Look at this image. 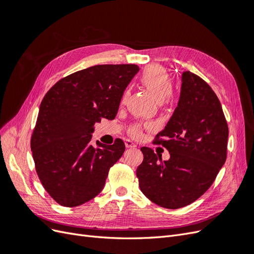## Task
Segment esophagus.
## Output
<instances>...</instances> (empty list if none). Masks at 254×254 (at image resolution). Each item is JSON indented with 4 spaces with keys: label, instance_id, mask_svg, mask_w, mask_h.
I'll return each mask as SVG.
<instances>
[{
    "label": "esophagus",
    "instance_id": "1",
    "mask_svg": "<svg viewBox=\"0 0 254 254\" xmlns=\"http://www.w3.org/2000/svg\"><path fill=\"white\" fill-rule=\"evenodd\" d=\"M125 146H126L127 148H134V147H136V145L132 141H130V140H126L125 141Z\"/></svg>",
    "mask_w": 254,
    "mask_h": 254
}]
</instances>
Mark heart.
Here are the masks:
<instances>
[{
  "instance_id": "1",
  "label": "heart",
  "mask_w": 254,
  "mask_h": 254,
  "mask_svg": "<svg viewBox=\"0 0 254 254\" xmlns=\"http://www.w3.org/2000/svg\"><path fill=\"white\" fill-rule=\"evenodd\" d=\"M140 80L143 86L149 90L158 102H163L172 95V79L165 67L161 65H149L143 71ZM127 92H125L122 98V103L125 102ZM142 131V126L135 124L130 128V133L134 136H139Z\"/></svg>"
}]
</instances>
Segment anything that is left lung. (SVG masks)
Segmentation results:
<instances>
[{
	"instance_id": "left-lung-1",
	"label": "left lung",
	"mask_w": 254,
	"mask_h": 254,
	"mask_svg": "<svg viewBox=\"0 0 254 254\" xmlns=\"http://www.w3.org/2000/svg\"><path fill=\"white\" fill-rule=\"evenodd\" d=\"M229 129L218 97L202 78L183 72L178 106L156 144L170 151L163 161L142 147L136 168L142 193L166 209L194 202L207 190L227 159ZM160 162H158V160Z\"/></svg>"
}]
</instances>
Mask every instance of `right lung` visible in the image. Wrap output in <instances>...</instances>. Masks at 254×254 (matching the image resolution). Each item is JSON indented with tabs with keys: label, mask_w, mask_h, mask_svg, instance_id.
<instances>
[{
	"label": "right lung",
	"mask_w": 254,
	"mask_h": 254,
	"mask_svg": "<svg viewBox=\"0 0 254 254\" xmlns=\"http://www.w3.org/2000/svg\"><path fill=\"white\" fill-rule=\"evenodd\" d=\"M135 64H98L60 79L43 97L30 140L36 172L57 203L77 206L101 193L125 144H90L94 124L113 120Z\"/></svg>",
	"instance_id": "add662e5"
}]
</instances>
